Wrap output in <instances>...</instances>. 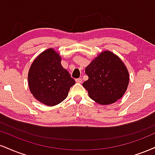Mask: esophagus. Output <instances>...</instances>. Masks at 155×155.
<instances>
[{"label": "esophagus", "mask_w": 155, "mask_h": 155, "mask_svg": "<svg viewBox=\"0 0 155 155\" xmlns=\"http://www.w3.org/2000/svg\"><path fill=\"white\" fill-rule=\"evenodd\" d=\"M76 83H81V82H82V79H81V78H79V79H76Z\"/></svg>", "instance_id": "esophagus-1"}]
</instances>
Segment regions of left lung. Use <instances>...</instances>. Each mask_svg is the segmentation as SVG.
I'll list each match as a JSON object with an SVG mask.
<instances>
[{"instance_id":"left-lung-1","label":"left lung","mask_w":155,"mask_h":155,"mask_svg":"<svg viewBox=\"0 0 155 155\" xmlns=\"http://www.w3.org/2000/svg\"><path fill=\"white\" fill-rule=\"evenodd\" d=\"M88 80L83 87L89 96L102 105L114 103L124 96L129 83L126 65L118 55L109 50L100 53L86 67Z\"/></svg>"}]
</instances>
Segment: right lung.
Listing matches in <instances>:
<instances>
[{
	"instance_id": "right-lung-1",
	"label": "right lung",
	"mask_w": 155,
	"mask_h": 155,
	"mask_svg": "<svg viewBox=\"0 0 155 155\" xmlns=\"http://www.w3.org/2000/svg\"><path fill=\"white\" fill-rule=\"evenodd\" d=\"M75 83L61 65V55L53 48L41 53L28 73V84L33 97L48 106H55L63 101Z\"/></svg>"
}]
</instances>
